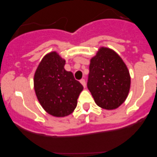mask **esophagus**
Wrapping results in <instances>:
<instances>
[{"mask_svg":"<svg viewBox=\"0 0 157 157\" xmlns=\"http://www.w3.org/2000/svg\"><path fill=\"white\" fill-rule=\"evenodd\" d=\"M80 82H81V84H82V86H83V87L86 88V80H85L84 79H82V80H80Z\"/></svg>","mask_w":157,"mask_h":157,"instance_id":"1","label":"esophagus"}]
</instances>
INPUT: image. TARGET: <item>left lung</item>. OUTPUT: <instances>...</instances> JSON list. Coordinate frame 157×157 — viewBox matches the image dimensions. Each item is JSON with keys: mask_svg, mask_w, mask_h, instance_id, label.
I'll return each instance as SVG.
<instances>
[{"mask_svg": "<svg viewBox=\"0 0 157 157\" xmlns=\"http://www.w3.org/2000/svg\"><path fill=\"white\" fill-rule=\"evenodd\" d=\"M131 77L127 66L113 50L101 47L91 58L87 87L98 106L112 110L128 94Z\"/></svg>", "mask_w": 157, "mask_h": 157, "instance_id": "8db88e82", "label": "left lung"}]
</instances>
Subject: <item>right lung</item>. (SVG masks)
<instances>
[{
	"label": "right lung",
	"instance_id": "obj_1",
	"mask_svg": "<svg viewBox=\"0 0 157 157\" xmlns=\"http://www.w3.org/2000/svg\"><path fill=\"white\" fill-rule=\"evenodd\" d=\"M65 61L57 52L46 55L40 63L34 77L37 100L46 112L55 117L73 112L83 86L65 70Z\"/></svg>",
	"mask_w": 157,
	"mask_h": 157
}]
</instances>
